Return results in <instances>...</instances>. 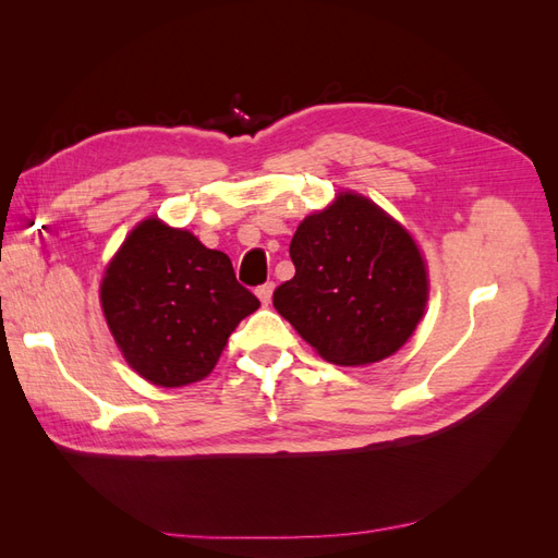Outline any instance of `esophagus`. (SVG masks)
I'll use <instances>...</instances> for the list:
<instances>
[{"mask_svg":"<svg viewBox=\"0 0 558 558\" xmlns=\"http://www.w3.org/2000/svg\"><path fill=\"white\" fill-rule=\"evenodd\" d=\"M272 293H275V283H263L256 289V295L258 300L263 302V305H269V300H272Z\"/></svg>","mask_w":558,"mask_h":558,"instance_id":"34e87169","label":"esophagus"}]
</instances>
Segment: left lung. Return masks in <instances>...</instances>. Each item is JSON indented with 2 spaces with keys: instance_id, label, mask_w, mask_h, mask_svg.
<instances>
[{
  "instance_id": "left-lung-1",
  "label": "left lung",
  "mask_w": 558,
  "mask_h": 558,
  "mask_svg": "<svg viewBox=\"0 0 558 558\" xmlns=\"http://www.w3.org/2000/svg\"><path fill=\"white\" fill-rule=\"evenodd\" d=\"M291 260L295 277L275 291V310L328 363L361 367L393 356L426 314L424 253L361 193L340 191L305 216Z\"/></svg>"
}]
</instances>
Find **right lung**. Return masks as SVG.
Masks as SVG:
<instances>
[{
    "label": "right lung",
    "mask_w": 558,
    "mask_h": 558,
    "mask_svg": "<svg viewBox=\"0 0 558 558\" xmlns=\"http://www.w3.org/2000/svg\"><path fill=\"white\" fill-rule=\"evenodd\" d=\"M99 305L125 363L162 388L205 379L230 332L260 307L223 251L158 216L134 226L99 281Z\"/></svg>",
    "instance_id": "right-lung-1"
}]
</instances>
